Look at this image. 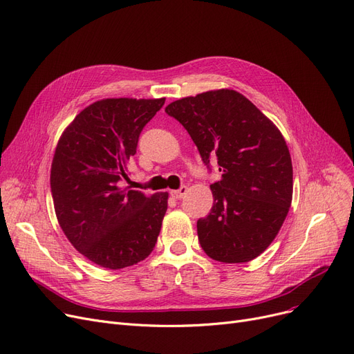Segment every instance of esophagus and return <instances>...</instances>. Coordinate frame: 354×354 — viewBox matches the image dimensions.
<instances>
[{
    "mask_svg": "<svg viewBox=\"0 0 354 354\" xmlns=\"http://www.w3.org/2000/svg\"><path fill=\"white\" fill-rule=\"evenodd\" d=\"M187 191H188V188H187V187H180L179 189H174V191H171V195H172L175 199H180L183 195L187 194Z\"/></svg>",
    "mask_w": 354,
    "mask_h": 354,
    "instance_id": "esophagus-1",
    "label": "esophagus"
}]
</instances>
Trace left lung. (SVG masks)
I'll list each match as a JSON object with an SVG mask.
<instances>
[{
	"instance_id": "obj_1",
	"label": "left lung",
	"mask_w": 354,
	"mask_h": 354,
	"mask_svg": "<svg viewBox=\"0 0 354 354\" xmlns=\"http://www.w3.org/2000/svg\"><path fill=\"white\" fill-rule=\"evenodd\" d=\"M166 114L189 133L203 162L215 159L221 179L214 205L196 221L203 250L223 263L263 253L292 203V162L282 133L240 92L208 91L169 104Z\"/></svg>"
}]
</instances>
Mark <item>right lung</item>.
Masks as SVG:
<instances>
[{
    "label": "right lung",
    "mask_w": 354,
    "mask_h": 354,
    "mask_svg": "<svg viewBox=\"0 0 354 354\" xmlns=\"http://www.w3.org/2000/svg\"><path fill=\"white\" fill-rule=\"evenodd\" d=\"M165 98H106L86 106L60 136L50 188L60 228L91 262L122 269L155 249L167 192L122 188L143 127Z\"/></svg>",
    "instance_id": "1"
}]
</instances>
